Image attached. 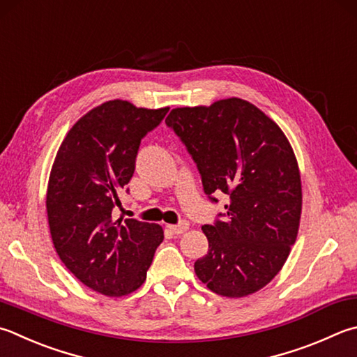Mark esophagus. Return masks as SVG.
I'll use <instances>...</instances> for the list:
<instances>
[{
    "label": "esophagus",
    "mask_w": 357,
    "mask_h": 357,
    "mask_svg": "<svg viewBox=\"0 0 357 357\" xmlns=\"http://www.w3.org/2000/svg\"><path fill=\"white\" fill-rule=\"evenodd\" d=\"M188 228H190V224H188L186 220H181L180 224H177V225H167V230H169L171 233H174V234H181V233H185Z\"/></svg>",
    "instance_id": "34e87169"
}]
</instances>
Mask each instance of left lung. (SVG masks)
Wrapping results in <instances>:
<instances>
[{
  "label": "left lung",
  "instance_id": "obj_1",
  "mask_svg": "<svg viewBox=\"0 0 357 357\" xmlns=\"http://www.w3.org/2000/svg\"><path fill=\"white\" fill-rule=\"evenodd\" d=\"M166 126L186 146L211 202L230 199L213 225H204L208 253L194 262L202 283L239 298L275 278L297 239L301 180L283 130L244 99L181 107Z\"/></svg>",
  "mask_w": 357,
  "mask_h": 357
}]
</instances>
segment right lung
Listing matches in <instances>:
<instances>
[{"instance_id": "1", "label": "right lung", "mask_w": 357, "mask_h": 357, "mask_svg": "<svg viewBox=\"0 0 357 357\" xmlns=\"http://www.w3.org/2000/svg\"><path fill=\"white\" fill-rule=\"evenodd\" d=\"M169 112L109 100L80 118L54 160L46 211L59 258L80 283L107 297L144 283L163 228L138 219L115 220L139 143ZM129 191V190H127Z\"/></svg>"}]
</instances>
